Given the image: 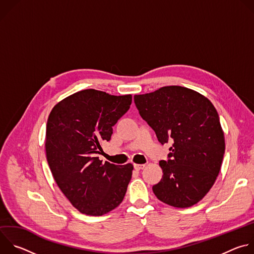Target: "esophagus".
<instances>
[{
	"mask_svg": "<svg viewBox=\"0 0 254 254\" xmlns=\"http://www.w3.org/2000/svg\"><path fill=\"white\" fill-rule=\"evenodd\" d=\"M144 167H146V165H138V164H134V165H133V168H134L136 171H139V170L143 169Z\"/></svg>",
	"mask_w": 254,
	"mask_h": 254,
	"instance_id": "esophagus-1",
	"label": "esophagus"
}]
</instances>
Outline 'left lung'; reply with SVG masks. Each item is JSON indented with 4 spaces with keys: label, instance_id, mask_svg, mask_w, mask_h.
<instances>
[{
    "label": "left lung",
    "instance_id": "1",
    "mask_svg": "<svg viewBox=\"0 0 254 254\" xmlns=\"http://www.w3.org/2000/svg\"><path fill=\"white\" fill-rule=\"evenodd\" d=\"M140 117L164 144L173 140L168 161H161L163 178L153 191L176 208L197 204L218 176L225 152L218 113L201 93L183 86H164L133 96Z\"/></svg>",
    "mask_w": 254,
    "mask_h": 254
}]
</instances>
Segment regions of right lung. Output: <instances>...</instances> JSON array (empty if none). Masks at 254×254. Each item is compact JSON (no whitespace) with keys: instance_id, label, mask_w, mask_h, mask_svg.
<instances>
[{"instance_id":"1","label":"right lung","mask_w":254,"mask_h":254,"mask_svg":"<svg viewBox=\"0 0 254 254\" xmlns=\"http://www.w3.org/2000/svg\"><path fill=\"white\" fill-rule=\"evenodd\" d=\"M130 103V94L84 89L55 104L48 117V165L61 192L82 214L104 215L124 200L133 166L102 163L97 155Z\"/></svg>"}]
</instances>
